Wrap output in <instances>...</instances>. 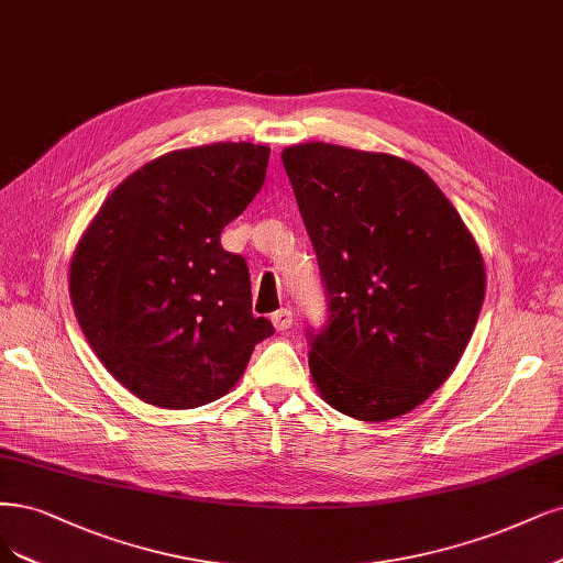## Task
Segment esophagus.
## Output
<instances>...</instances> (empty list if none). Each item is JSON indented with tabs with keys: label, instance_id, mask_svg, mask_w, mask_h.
Returning a JSON list of instances; mask_svg holds the SVG:
<instances>
[{
	"label": "esophagus",
	"instance_id": "34e87169",
	"mask_svg": "<svg viewBox=\"0 0 563 563\" xmlns=\"http://www.w3.org/2000/svg\"><path fill=\"white\" fill-rule=\"evenodd\" d=\"M269 319H273V325L277 328V331H286V328H290V323H294V312H290L288 307H282Z\"/></svg>",
	"mask_w": 563,
	"mask_h": 563
}]
</instances>
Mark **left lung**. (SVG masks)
I'll return each instance as SVG.
<instances>
[{
    "label": "left lung",
    "instance_id": "1",
    "mask_svg": "<svg viewBox=\"0 0 563 563\" xmlns=\"http://www.w3.org/2000/svg\"><path fill=\"white\" fill-rule=\"evenodd\" d=\"M325 290L309 371L335 410L386 421L452 375L484 300L479 249L417 165L309 142L282 153Z\"/></svg>",
    "mask_w": 563,
    "mask_h": 563
}]
</instances>
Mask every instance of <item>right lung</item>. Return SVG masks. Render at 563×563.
I'll use <instances>...</instances> for the list:
<instances>
[{"label": "right lung", "mask_w": 563, "mask_h": 563, "mask_svg": "<svg viewBox=\"0 0 563 563\" xmlns=\"http://www.w3.org/2000/svg\"><path fill=\"white\" fill-rule=\"evenodd\" d=\"M269 148L172 151L115 188L81 238L69 296L92 352L137 398L188 410L238 384L275 333L251 312L246 261L221 246L265 184Z\"/></svg>", "instance_id": "add662e5"}]
</instances>
